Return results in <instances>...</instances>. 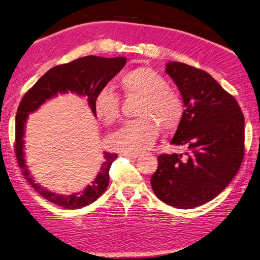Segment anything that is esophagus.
<instances>
[{
  "label": "esophagus",
  "instance_id": "obj_1",
  "mask_svg": "<svg viewBox=\"0 0 260 260\" xmlns=\"http://www.w3.org/2000/svg\"><path fill=\"white\" fill-rule=\"evenodd\" d=\"M121 157H126V158H132V159H135L139 157V153L138 152H121L120 153Z\"/></svg>",
  "mask_w": 260,
  "mask_h": 260
}]
</instances>
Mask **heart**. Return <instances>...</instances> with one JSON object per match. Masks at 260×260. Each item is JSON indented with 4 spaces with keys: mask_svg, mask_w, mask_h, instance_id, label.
Returning <instances> with one entry per match:
<instances>
[{
    "mask_svg": "<svg viewBox=\"0 0 260 260\" xmlns=\"http://www.w3.org/2000/svg\"><path fill=\"white\" fill-rule=\"evenodd\" d=\"M125 95L142 96L138 116L140 119L126 122L112 133L109 143L124 152H141L153 145L160 125L165 131L177 128L183 119L184 103L181 96L168 87L161 75L149 67H139L120 77ZM94 112L105 124L111 125L120 117V100L111 87H102L93 101Z\"/></svg>",
    "mask_w": 260,
    "mask_h": 260,
    "instance_id": "b5f03b06",
    "label": "heart"
}]
</instances>
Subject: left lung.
Segmentation results:
<instances>
[{"mask_svg":"<svg viewBox=\"0 0 260 260\" xmlns=\"http://www.w3.org/2000/svg\"><path fill=\"white\" fill-rule=\"evenodd\" d=\"M183 99V119L171 143L184 154H161L151 177L158 199L179 209L214 199L232 181L244 155V117L237 100L208 73L182 62L165 70Z\"/></svg>","mask_w":260,"mask_h":260,"instance_id":"1","label":"left lung"}]
</instances>
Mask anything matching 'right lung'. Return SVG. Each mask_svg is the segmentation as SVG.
<instances>
[{"mask_svg":"<svg viewBox=\"0 0 260 260\" xmlns=\"http://www.w3.org/2000/svg\"><path fill=\"white\" fill-rule=\"evenodd\" d=\"M126 64L125 56L117 58H102V56H83L72 61L69 63L59 64L51 68L39 81L35 83L29 91L23 95L19 103L16 116V144L15 151L19 167L21 168L23 176L34 187L36 192L66 209H76L88 206L101 197L107 190L109 184V171L111 164L117 159V153L105 152V162L101 165L100 172L98 173L94 181L91 182L84 190L73 194L64 196L52 192L36 184L34 178L28 171L25 160V127L28 116L36 111L39 108L58 94L74 93L87 100V105L94 112L93 101L98 91L109 83Z\"/></svg>","mask_w":260,"mask_h":260,"instance_id":"right-lung-1","label":"right lung"}]
</instances>
